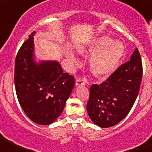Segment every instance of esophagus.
I'll return each instance as SVG.
<instances>
[{"label":"esophagus","instance_id":"1","mask_svg":"<svg viewBox=\"0 0 152 152\" xmlns=\"http://www.w3.org/2000/svg\"><path fill=\"white\" fill-rule=\"evenodd\" d=\"M86 84V81L84 79H81V78H79L76 80V82H75V85L77 86H81V85H84Z\"/></svg>","mask_w":152,"mask_h":152}]
</instances>
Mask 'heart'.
Returning a JSON list of instances; mask_svg holds the SVG:
<instances>
[{
    "label": "heart",
    "instance_id": "b5f03b06",
    "mask_svg": "<svg viewBox=\"0 0 152 152\" xmlns=\"http://www.w3.org/2000/svg\"><path fill=\"white\" fill-rule=\"evenodd\" d=\"M83 56H92L90 59V69L97 77H107L116 70L125 53L122 42L113 41L107 36H100L79 50ZM67 56L75 63L77 61L73 52H67Z\"/></svg>",
    "mask_w": 152,
    "mask_h": 152
}]
</instances>
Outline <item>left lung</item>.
Here are the masks:
<instances>
[{
	"label": "left lung",
	"mask_w": 152,
	"mask_h": 152,
	"mask_svg": "<svg viewBox=\"0 0 152 152\" xmlns=\"http://www.w3.org/2000/svg\"><path fill=\"white\" fill-rule=\"evenodd\" d=\"M142 78V63L136 48L130 61L120 65L101 84L91 87L87 111L93 123L108 128L122 121L136 100Z\"/></svg>",
	"instance_id": "8db88e82"
}]
</instances>
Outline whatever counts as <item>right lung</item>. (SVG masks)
I'll return each mask as SVG.
<instances>
[{
    "label": "right lung",
    "instance_id": "right-lung-1",
    "mask_svg": "<svg viewBox=\"0 0 152 152\" xmlns=\"http://www.w3.org/2000/svg\"><path fill=\"white\" fill-rule=\"evenodd\" d=\"M35 33L29 35L17 53L14 82L18 101L26 116L37 124L46 126L62 113L75 78L64 73L57 61H36Z\"/></svg>",
    "mask_w": 152,
    "mask_h": 152
}]
</instances>
